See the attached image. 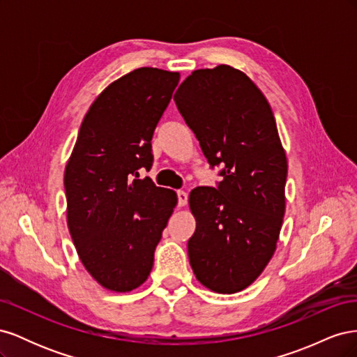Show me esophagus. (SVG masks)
I'll list each match as a JSON object with an SVG mask.
<instances>
[{
    "mask_svg": "<svg viewBox=\"0 0 357 357\" xmlns=\"http://www.w3.org/2000/svg\"><path fill=\"white\" fill-rule=\"evenodd\" d=\"M188 198H189L188 192H185V190H178L177 192V199H178L180 207H185V205L188 204Z\"/></svg>",
    "mask_w": 357,
    "mask_h": 357,
    "instance_id": "obj_1",
    "label": "esophagus"
}]
</instances>
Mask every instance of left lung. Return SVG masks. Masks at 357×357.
Listing matches in <instances>:
<instances>
[{
  "label": "left lung",
  "instance_id": "1",
  "mask_svg": "<svg viewBox=\"0 0 357 357\" xmlns=\"http://www.w3.org/2000/svg\"><path fill=\"white\" fill-rule=\"evenodd\" d=\"M174 101L210 167H223L218 188L189 195V262L205 287L235 294L271 261L283 225L287 159L275 119L261 89L229 66L193 71Z\"/></svg>",
  "mask_w": 357,
  "mask_h": 357
}]
</instances>
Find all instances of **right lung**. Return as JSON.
<instances>
[{"mask_svg":"<svg viewBox=\"0 0 357 357\" xmlns=\"http://www.w3.org/2000/svg\"><path fill=\"white\" fill-rule=\"evenodd\" d=\"M180 74L143 67L117 79L86 113L67 162V222L82 264L102 287L131 291L153 266L155 248L177 205L142 169Z\"/></svg>","mask_w":357,"mask_h":357,"instance_id":"obj_1","label":"right lung"}]
</instances>
